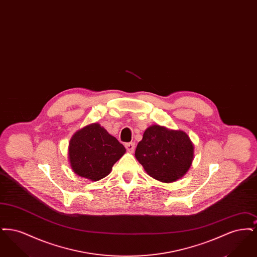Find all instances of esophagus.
<instances>
[{
    "instance_id": "34e87169",
    "label": "esophagus",
    "mask_w": 257,
    "mask_h": 257,
    "mask_svg": "<svg viewBox=\"0 0 257 257\" xmlns=\"http://www.w3.org/2000/svg\"><path fill=\"white\" fill-rule=\"evenodd\" d=\"M125 147H126L128 152L132 153V152H134L135 150V143H128V144L125 145Z\"/></svg>"
}]
</instances>
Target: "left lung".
<instances>
[{"label": "left lung", "mask_w": 257, "mask_h": 257, "mask_svg": "<svg viewBox=\"0 0 257 257\" xmlns=\"http://www.w3.org/2000/svg\"><path fill=\"white\" fill-rule=\"evenodd\" d=\"M135 156L148 175L170 183L181 178L190 169L194 146L183 131L152 125L138 144Z\"/></svg>", "instance_id": "obj_1"}]
</instances>
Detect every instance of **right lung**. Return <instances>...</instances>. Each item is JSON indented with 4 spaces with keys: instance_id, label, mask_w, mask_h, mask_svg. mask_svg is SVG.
Returning a JSON list of instances; mask_svg holds the SVG:
<instances>
[{
    "instance_id": "add662e5",
    "label": "right lung",
    "mask_w": 257,
    "mask_h": 257,
    "mask_svg": "<svg viewBox=\"0 0 257 257\" xmlns=\"http://www.w3.org/2000/svg\"><path fill=\"white\" fill-rule=\"evenodd\" d=\"M126 149L100 124L94 123L76 132L69 144L71 168L79 176L97 181L110 172Z\"/></svg>"
}]
</instances>
